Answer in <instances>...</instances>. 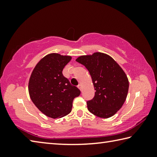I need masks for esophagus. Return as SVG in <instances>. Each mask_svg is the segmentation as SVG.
Returning a JSON list of instances; mask_svg holds the SVG:
<instances>
[{"label": "esophagus", "mask_w": 157, "mask_h": 157, "mask_svg": "<svg viewBox=\"0 0 157 157\" xmlns=\"http://www.w3.org/2000/svg\"><path fill=\"white\" fill-rule=\"evenodd\" d=\"M78 89H80V90H82V85H81V84H78Z\"/></svg>", "instance_id": "34e87169"}]
</instances>
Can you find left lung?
<instances>
[{"mask_svg":"<svg viewBox=\"0 0 157 157\" xmlns=\"http://www.w3.org/2000/svg\"><path fill=\"white\" fill-rule=\"evenodd\" d=\"M76 61L89 71L95 90L94 98L86 102L88 110L100 118L113 116L123 105L128 93L129 81L125 73L105 53L84 55Z\"/></svg>","mask_w":157,"mask_h":157,"instance_id":"obj_1","label":"left lung"}]
</instances>
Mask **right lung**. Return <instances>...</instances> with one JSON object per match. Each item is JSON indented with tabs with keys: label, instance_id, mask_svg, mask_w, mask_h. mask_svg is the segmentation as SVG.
I'll use <instances>...</instances> for the list:
<instances>
[{
	"label": "right lung",
	"instance_id": "obj_1",
	"mask_svg": "<svg viewBox=\"0 0 157 157\" xmlns=\"http://www.w3.org/2000/svg\"><path fill=\"white\" fill-rule=\"evenodd\" d=\"M71 56L57 53L47 55L39 61L28 84L32 101L42 113L52 118H62L71 111L74 98L80 91L62 74Z\"/></svg>",
	"mask_w": 157,
	"mask_h": 157
}]
</instances>
